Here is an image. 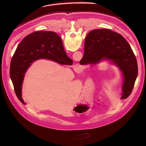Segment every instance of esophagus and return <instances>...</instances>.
<instances>
[{"label":"esophagus","mask_w":146,"mask_h":146,"mask_svg":"<svg viewBox=\"0 0 146 146\" xmlns=\"http://www.w3.org/2000/svg\"><path fill=\"white\" fill-rule=\"evenodd\" d=\"M76 67V68H77V69H80V65H79L78 64H77Z\"/></svg>","instance_id":"34e87169"}]
</instances>
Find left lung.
Returning a JSON list of instances; mask_svg holds the SVG:
<instances>
[{"label": "left lung", "instance_id": "obj_1", "mask_svg": "<svg viewBox=\"0 0 146 146\" xmlns=\"http://www.w3.org/2000/svg\"><path fill=\"white\" fill-rule=\"evenodd\" d=\"M55 35L62 40L56 33ZM103 59L110 60L121 71V99H126L131 94L137 77L136 56L128 41L120 34L107 29L92 30L86 37L84 56L80 63L96 64Z\"/></svg>", "mask_w": 146, "mask_h": 146}]
</instances>
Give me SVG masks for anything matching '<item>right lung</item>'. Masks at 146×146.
I'll return each mask as SVG.
<instances>
[{
	"label": "right lung",
	"instance_id": "obj_1",
	"mask_svg": "<svg viewBox=\"0 0 146 146\" xmlns=\"http://www.w3.org/2000/svg\"><path fill=\"white\" fill-rule=\"evenodd\" d=\"M51 59L62 65H72L73 60L66 55L62 40L50 31H37L27 36L18 46L11 59L10 78L16 96L23 103L22 85L25 74L37 59Z\"/></svg>",
	"mask_w": 146,
	"mask_h": 146
}]
</instances>
